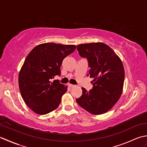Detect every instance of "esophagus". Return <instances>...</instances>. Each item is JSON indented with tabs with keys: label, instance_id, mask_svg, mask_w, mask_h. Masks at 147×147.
I'll return each mask as SVG.
<instances>
[{
	"label": "esophagus",
	"instance_id": "esophagus-1",
	"mask_svg": "<svg viewBox=\"0 0 147 147\" xmlns=\"http://www.w3.org/2000/svg\"><path fill=\"white\" fill-rule=\"evenodd\" d=\"M67 85H68V86L71 87V88H72V87H74V85H72V84H70V83H68Z\"/></svg>",
	"mask_w": 147,
	"mask_h": 147
}]
</instances>
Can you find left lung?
I'll return each mask as SVG.
<instances>
[{"mask_svg":"<svg viewBox=\"0 0 147 147\" xmlns=\"http://www.w3.org/2000/svg\"><path fill=\"white\" fill-rule=\"evenodd\" d=\"M79 54L87 59L90 67L87 76L93 78L92 89L82 88V95L76 102L93 114L105 113L119 99L123 91L124 69L119 57L110 47L103 43L77 46Z\"/></svg>","mask_w":147,"mask_h":147,"instance_id":"left-lung-1","label":"left lung"}]
</instances>
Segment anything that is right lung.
<instances>
[{"mask_svg": "<svg viewBox=\"0 0 147 147\" xmlns=\"http://www.w3.org/2000/svg\"><path fill=\"white\" fill-rule=\"evenodd\" d=\"M76 48L74 45L45 43L35 47L19 74V87L24 102L36 114L44 115L58 107L67 87L52 79L61 74L64 59Z\"/></svg>", "mask_w": 147, "mask_h": 147, "instance_id": "1", "label": "right lung"}]
</instances>
